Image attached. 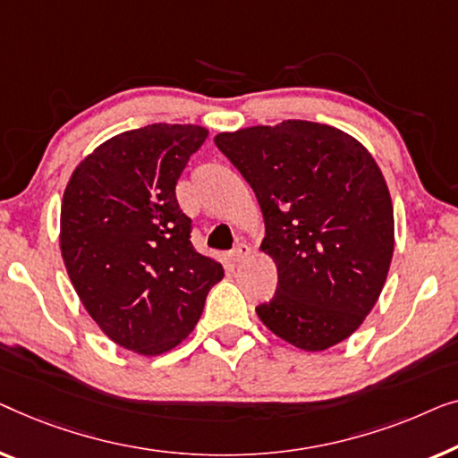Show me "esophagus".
<instances>
[{"mask_svg":"<svg viewBox=\"0 0 458 458\" xmlns=\"http://www.w3.org/2000/svg\"><path fill=\"white\" fill-rule=\"evenodd\" d=\"M249 255H250V247L244 242H241L234 250H232V259H234V263H242Z\"/></svg>","mask_w":458,"mask_h":458,"instance_id":"1","label":"esophagus"}]
</instances>
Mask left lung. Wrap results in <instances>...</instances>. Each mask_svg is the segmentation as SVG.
Masks as SVG:
<instances>
[{
  "label": "left lung",
  "mask_w": 458,
  "mask_h": 458,
  "mask_svg": "<svg viewBox=\"0 0 458 458\" xmlns=\"http://www.w3.org/2000/svg\"><path fill=\"white\" fill-rule=\"evenodd\" d=\"M216 145L253 189L278 267L274 299L255 309L307 352L343 343L382 293L394 214L371 153L338 128L307 120L220 132Z\"/></svg>",
  "instance_id": "left-lung-1"
}]
</instances>
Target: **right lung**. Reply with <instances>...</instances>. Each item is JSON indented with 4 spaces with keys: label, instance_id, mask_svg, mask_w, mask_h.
Segmentation results:
<instances>
[{
    "label": "right lung",
    "instance_id": "add662e5",
    "mask_svg": "<svg viewBox=\"0 0 458 458\" xmlns=\"http://www.w3.org/2000/svg\"><path fill=\"white\" fill-rule=\"evenodd\" d=\"M208 128L149 124L115 134L76 165L64 191L60 249L87 313L145 357L195 330L222 263L197 253L176 182Z\"/></svg>",
    "mask_w": 458,
    "mask_h": 458
}]
</instances>
